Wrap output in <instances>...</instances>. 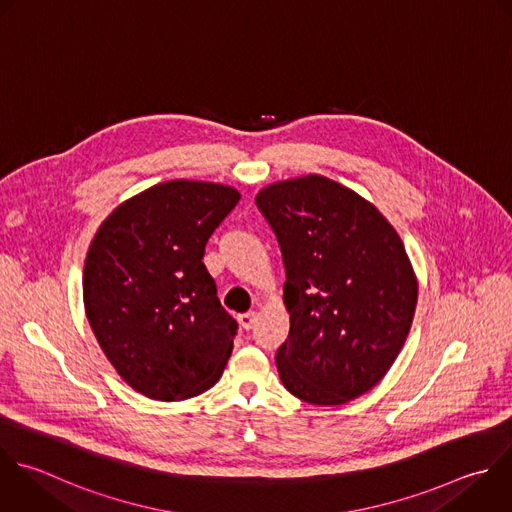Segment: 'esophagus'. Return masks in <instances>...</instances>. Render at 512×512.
Listing matches in <instances>:
<instances>
[{
    "mask_svg": "<svg viewBox=\"0 0 512 512\" xmlns=\"http://www.w3.org/2000/svg\"><path fill=\"white\" fill-rule=\"evenodd\" d=\"M238 322H240V326H242L244 330H250V328L254 326V322H256V312L240 314V316H238Z\"/></svg>",
    "mask_w": 512,
    "mask_h": 512,
    "instance_id": "esophagus-1",
    "label": "esophagus"
}]
</instances>
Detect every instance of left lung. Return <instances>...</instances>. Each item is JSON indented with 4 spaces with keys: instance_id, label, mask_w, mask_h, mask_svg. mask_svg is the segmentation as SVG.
Masks as SVG:
<instances>
[{
    "instance_id": "left-lung-1",
    "label": "left lung",
    "mask_w": 512,
    "mask_h": 512,
    "mask_svg": "<svg viewBox=\"0 0 512 512\" xmlns=\"http://www.w3.org/2000/svg\"><path fill=\"white\" fill-rule=\"evenodd\" d=\"M286 268L290 332L276 352L284 388L346 404L374 388L412 326L418 282L394 226L372 202L320 174L256 194Z\"/></svg>"
}]
</instances>
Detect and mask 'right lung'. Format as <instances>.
<instances>
[{"mask_svg": "<svg viewBox=\"0 0 512 512\" xmlns=\"http://www.w3.org/2000/svg\"><path fill=\"white\" fill-rule=\"evenodd\" d=\"M240 202L232 186L170 180L124 200L84 264V308L100 348L136 392L174 402L212 388L234 348L202 258Z\"/></svg>", "mask_w": 512, "mask_h": 512, "instance_id": "right-lung-1", "label": "right lung"}]
</instances>
